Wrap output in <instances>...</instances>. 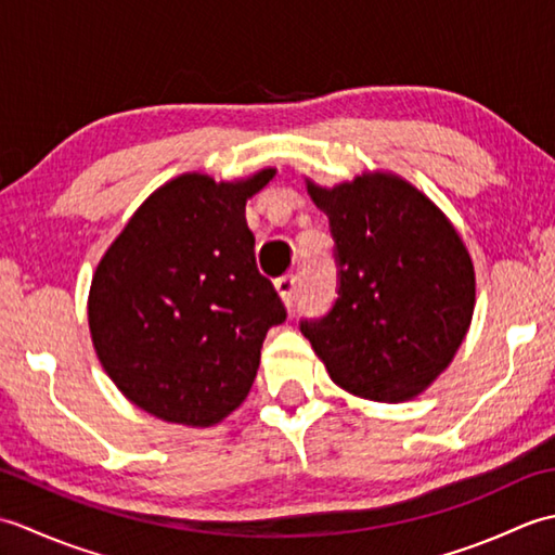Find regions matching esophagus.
Wrapping results in <instances>:
<instances>
[{
	"instance_id": "obj_1",
	"label": "esophagus",
	"mask_w": 555,
	"mask_h": 555,
	"mask_svg": "<svg viewBox=\"0 0 555 555\" xmlns=\"http://www.w3.org/2000/svg\"><path fill=\"white\" fill-rule=\"evenodd\" d=\"M274 288L281 296V300H284L286 308H293L296 305V296H298V279L288 274V276H279L274 281Z\"/></svg>"
}]
</instances>
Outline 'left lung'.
Segmentation results:
<instances>
[{
  "label": "left lung",
  "mask_w": 555,
  "mask_h": 555,
  "mask_svg": "<svg viewBox=\"0 0 555 555\" xmlns=\"http://www.w3.org/2000/svg\"><path fill=\"white\" fill-rule=\"evenodd\" d=\"M308 193L328 217L338 298L302 320L332 379L346 391L398 403L439 376L473 322L475 267L453 223L393 173Z\"/></svg>",
  "instance_id": "1"
}]
</instances>
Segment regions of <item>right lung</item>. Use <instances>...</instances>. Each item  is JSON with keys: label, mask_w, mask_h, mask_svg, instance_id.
<instances>
[{"label": "right lung", "mask_w": 555, "mask_h": 555, "mask_svg": "<svg viewBox=\"0 0 555 555\" xmlns=\"http://www.w3.org/2000/svg\"><path fill=\"white\" fill-rule=\"evenodd\" d=\"M274 173L233 183L183 173L138 207L100 259L88 298L92 346L150 415L209 427L250 393L264 336L286 322L245 221L247 197Z\"/></svg>", "instance_id": "obj_1"}]
</instances>
